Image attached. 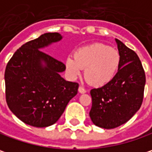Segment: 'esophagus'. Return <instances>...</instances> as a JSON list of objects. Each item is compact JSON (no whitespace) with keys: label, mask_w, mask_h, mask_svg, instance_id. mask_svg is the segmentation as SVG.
<instances>
[{"label":"esophagus","mask_w":152,"mask_h":152,"mask_svg":"<svg viewBox=\"0 0 152 152\" xmlns=\"http://www.w3.org/2000/svg\"><path fill=\"white\" fill-rule=\"evenodd\" d=\"M79 92H80V93H86V90L84 87L80 86V87H79Z\"/></svg>","instance_id":"obj_1"}]
</instances>
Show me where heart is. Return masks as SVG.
Masks as SVG:
<instances>
[{
	"mask_svg": "<svg viewBox=\"0 0 152 152\" xmlns=\"http://www.w3.org/2000/svg\"><path fill=\"white\" fill-rule=\"evenodd\" d=\"M118 51L103 43H94L77 49L73 58L66 60V68L71 77L76 78L86 68L85 76L90 84L103 86L116 77L120 67Z\"/></svg>",
	"mask_w": 152,
	"mask_h": 152,
	"instance_id": "heart-1",
	"label": "heart"
}]
</instances>
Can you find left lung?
I'll use <instances>...</instances> for the list:
<instances>
[{
    "label": "left lung",
    "mask_w": 152,
    "mask_h": 152,
    "mask_svg": "<svg viewBox=\"0 0 152 152\" xmlns=\"http://www.w3.org/2000/svg\"><path fill=\"white\" fill-rule=\"evenodd\" d=\"M120 54V67L116 77L102 87L91 90L92 123L104 129H113L130 120L139 110L145 86V73L135 52L116 39Z\"/></svg>",
    "instance_id": "1"
}]
</instances>
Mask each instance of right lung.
Returning a JSON list of instances; mask_svg holds the SVG:
<instances>
[{
  "label": "right lung",
  "mask_w": 152,
  "mask_h": 152,
  "mask_svg": "<svg viewBox=\"0 0 152 152\" xmlns=\"http://www.w3.org/2000/svg\"><path fill=\"white\" fill-rule=\"evenodd\" d=\"M61 39L59 33H47L28 41L14 53L6 66L7 104L28 125H53L78 93V83L66 81L60 76L66 66L39 50Z\"/></svg>",
  "instance_id": "obj_1"
}]
</instances>
